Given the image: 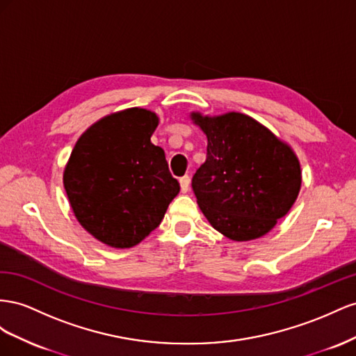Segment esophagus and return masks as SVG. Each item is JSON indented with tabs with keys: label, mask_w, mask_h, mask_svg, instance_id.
<instances>
[{
	"label": "esophagus",
	"mask_w": 356,
	"mask_h": 356,
	"mask_svg": "<svg viewBox=\"0 0 356 356\" xmlns=\"http://www.w3.org/2000/svg\"><path fill=\"white\" fill-rule=\"evenodd\" d=\"M179 181H180V189H181V192H184V194H186L188 189H189V184H191V179H189V176L180 177V179H179Z\"/></svg>",
	"instance_id": "esophagus-1"
}]
</instances>
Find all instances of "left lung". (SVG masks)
I'll list each match as a JSON object with an SVG mask.
<instances>
[{"mask_svg": "<svg viewBox=\"0 0 356 356\" xmlns=\"http://www.w3.org/2000/svg\"><path fill=\"white\" fill-rule=\"evenodd\" d=\"M191 116L207 136L206 162L192 177L201 211L231 240L267 234L298 197L301 170L296 154L246 115Z\"/></svg>", "mask_w": 356, "mask_h": 356, "instance_id": "obj_1", "label": "left lung"}]
</instances>
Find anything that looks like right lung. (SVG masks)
<instances>
[{"label": "right lung", "mask_w": 356, "mask_h": 356, "mask_svg": "<svg viewBox=\"0 0 356 356\" xmlns=\"http://www.w3.org/2000/svg\"><path fill=\"white\" fill-rule=\"evenodd\" d=\"M158 116L128 108L77 140L64 188L77 220L111 248H133L154 231L179 191L165 154L150 141Z\"/></svg>", "instance_id": "1"}]
</instances>
